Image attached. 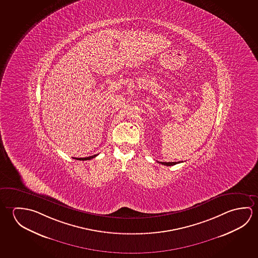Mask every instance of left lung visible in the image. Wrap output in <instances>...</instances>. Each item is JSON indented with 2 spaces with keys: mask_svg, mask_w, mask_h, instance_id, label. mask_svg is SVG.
Returning a JSON list of instances; mask_svg holds the SVG:
<instances>
[{
  "mask_svg": "<svg viewBox=\"0 0 258 258\" xmlns=\"http://www.w3.org/2000/svg\"><path fill=\"white\" fill-rule=\"evenodd\" d=\"M158 163H160L162 165L171 166V165H176V164H179V163H181V161H179V162H159V161H158Z\"/></svg>",
  "mask_w": 258,
  "mask_h": 258,
  "instance_id": "obj_1",
  "label": "left lung"
}]
</instances>
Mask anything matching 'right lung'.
Returning a JSON list of instances; mask_svg holds the SVG:
<instances>
[{
    "label": "right lung",
    "mask_w": 258,
    "mask_h": 258,
    "mask_svg": "<svg viewBox=\"0 0 258 258\" xmlns=\"http://www.w3.org/2000/svg\"><path fill=\"white\" fill-rule=\"evenodd\" d=\"M97 156V155H94V156H88V157H79V158H75V159H77V160H90V159H92L93 157H95V156Z\"/></svg>",
    "instance_id": "right-lung-1"
}]
</instances>
